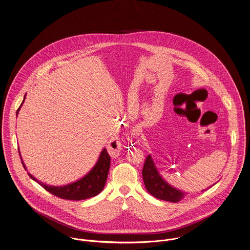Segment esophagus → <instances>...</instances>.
Instances as JSON below:
<instances>
[{
	"label": "esophagus",
	"mask_w": 250,
	"mask_h": 250,
	"mask_svg": "<svg viewBox=\"0 0 250 250\" xmlns=\"http://www.w3.org/2000/svg\"><path fill=\"white\" fill-rule=\"evenodd\" d=\"M110 150L112 151V154L114 155H118L119 153V149H120V145H119V141H116V147L115 148H112L111 146H109Z\"/></svg>",
	"instance_id": "obj_1"
}]
</instances>
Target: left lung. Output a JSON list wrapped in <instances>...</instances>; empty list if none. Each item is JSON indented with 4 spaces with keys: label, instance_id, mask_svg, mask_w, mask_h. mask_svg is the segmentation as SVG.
Segmentation results:
<instances>
[{
    "label": "left lung",
    "instance_id": "obj_1",
    "mask_svg": "<svg viewBox=\"0 0 250 250\" xmlns=\"http://www.w3.org/2000/svg\"><path fill=\"white\" fill-rule=\"evenodd\" d=\"M142 176L147 192L158 199L176 203L184 199L186 195L183 191L171 186L162 178L150 155H148L145 161Z\"/></svg>",
    "mask_w": 250,
    "mask_h": 250
}]
</instances>
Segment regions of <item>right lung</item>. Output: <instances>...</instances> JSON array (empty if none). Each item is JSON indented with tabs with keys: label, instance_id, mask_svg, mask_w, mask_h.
Instances as JSON below:
<instances>
[{
	"label": "right lung",
	"instance_id": "right-lung-1",
	"mask_svg": "<svg viewBox=\"0 0 250 250\" xmlns=\"http://www.w3.org/2000/svg\"><path fill=\"white\" fill-rule=\"evenodd\" d=\"M25 96H24V99H23L21 104L17 110V116L19 114L21 107L24 103ZM19 153H20V157L21 160L22 166H23L24 169L27 170L26 167L22 161L20 150H19ZM110 162H111V158L109 156L106 148H104L100 154V157L98 159L95 167L84 177H83L82 179H80L72 184H66L63 186L47 185V184H43L40 181H38L30 173H28V175L30 176V178L32 180H34L35 182L40 184L45 190H47L48 192L53 194V196L61 197L64 199H68V200H82V199H86L89 197H95L103 191L106 184L108 172L110 168Z\"/></svg>",
	"mask_w": 250,
	"mask_h": 250
}]
</instances>
